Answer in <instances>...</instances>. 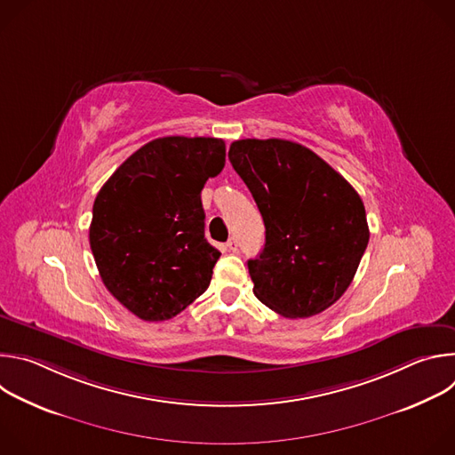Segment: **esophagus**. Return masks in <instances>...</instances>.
I'll return each instance as SVG.
<instances>
[{
    "label": "esophagus",
    "instance_id": "obj_1",
    "mask_svg": "<svg viewBox=\"0 0 455 455\" xmlns=\"http://www.w3.org/2000/svg\"><path fill=\"white\" fill-rule=\"evenodd\" d=\"M227 248H228L230 251H237V239H235V237H230V239L227 241Z\"/></svg>",
    "mask_w": 455,
    "mask_h": 455
}]
</instances>
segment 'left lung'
Segmentation results:
<instances>
[{
    "label": "left lung",
    "mask_w": 455,
    "mask_h": 455,
    "mask_svg": "<svg viewBox=\"0 0 455 455\" xmlns=\"http://www.w3.org/2000/svg\"><path fill=\"white\" fill-rule=\"evenodd\" d=\"M228 158L265 221L263 251L248 261L255 297L286 318L328 309L349 288L369 243L358 192L297 142L235 140Z\"/></svg>",
    "instance_id": "1"
}]
</instances>
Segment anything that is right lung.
Returning a JSON list of instances; mask_svg holds the SVG:
<instances>
[{
    "label": "right lung",
    "instance_id": "add662e5",
    "mask_svg": "<svg viewBox=\"0 0 455 455\" xmlns=\"http://www.w3.org/2000/svg\"><path fill=\"white\" fill-rule=\"evenodd\" d=\"M225 167V142L164 137L129 156L93 204L90 246L109 293L142 320H169L211 284L202 188Z\"/></svg>",
    "mask_w": 455,
    "mask_h": 455
}]
</instances>
